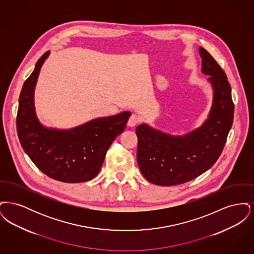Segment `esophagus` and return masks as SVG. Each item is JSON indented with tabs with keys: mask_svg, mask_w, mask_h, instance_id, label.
Returning <instances> with one entry per match:
<instances>
[{
	"mask_svg": "<svg viewBox=\"0 0 254 254\" xmlns=\"http://www.w3.org/2000/svg\"><path fill=\"white\" fill-rule=\"evenodd\" d=\"M140 121V118L136 115V114H132L130 117H129V119H128V122H127V126L128 127H135L138 123Z\"/></svg>",
	"mask_w": 254,
	"mask_h": 254,
	"instance_id": "1",
	"label": "esophagus"
}]
</instances>
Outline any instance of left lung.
<instances>
[{
	"label": "left lung",
	"mask_w": 254,
	"mask_h": 254,
	"mask_svg": "<svg viewBox=\"0 0 254 254\" xmlns=\"http://www.w3.org/2000/svg\"><path fill=\"white\" fill-rule=\"evenodd\" d=\"M202 73L212 87V103L204 123L183 135H172L142 123L136 127L137 162L147 181L175 186L190 181L210 169L221 155L230 132L234 106L228 78L203 48Z\"/></svg>",
	"instance_id": "1"
}]
</instances>
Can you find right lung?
Returning <instances> with one entry per match:
<instances>
[{
  "label": "right lung",
  "mask_w": 254,
  "mask_h": 254,
  "mask_svg": "<svg viewBox=\"0 0 254 254\" xmlns=\"http://www.w3.org/2000/svg\"><path fill=\"white\" fill-rule=\"evenodd\" d=\"M47 51L24 82L17 114V132L27 156L50 178L64 183H82L99 173L106 153L126 128L130 111L100 117L72 128L46 127L37 116L34 93Z\"/></svg>",
  "instance_id": "1"
}]
</instances>
